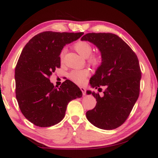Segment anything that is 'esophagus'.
I'll return each instance as SVG.
<instances>
[{
	"label": "esophagus",
	"instance_id": "1",
	"mask_svg": "<svg viewBox=\"0 0 158 158\" xmlns=\"http://www.w3.org/2000/svg\"><path fill=\"white\" fill-rule=\"evenodd\" d=\"M80 89H81V92H82V93H83V95H85L86 94H85V88H84V87H80Z\"/></svg>",
	"mask_w": 158,
	"mask_h": 158
}]
</instances>
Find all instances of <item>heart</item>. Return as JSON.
Segmentation results:
<instances>
[{"mask_svg": "<svg viewBox=\"0 0 158 158\" xmlns=\"http://www.w3.org/2000/svg\"><path fill=\"white\" fill-rule=\"evenodd\" d=\"M74 48L78 52L80 56L83 58H88L91 55L92 52V47L88 42L84 41H80L76 43L74 45ZM65 49L62 50L60 54V58L62 60L63 56L64 55ZM90 62L94 64H96L99 61V58L98 56H92L90 58ZM89 75V71L88 69H82V70H74L70 72L69 74V78L72 80L73 82L78 85L84 84L87 77Z\"/></svg>", "mask_w": 158, "mask_h": 158, "instance_id": "1", "label": "heart"}]
</instances>
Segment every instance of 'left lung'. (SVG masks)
Wrapping results in <instances>:
<instances>
[{
	"mask_svg": "<svg viewBox=\"0 0 158 158\" xmlns=\"http://www.w3.org/2000/svg\"><path fill=\"white\" fill-rule=\"evenodd\" d=\"M81 41L92 43L101 53V64L91 78L92 88L106 86L104 96L92 94L96 106L86 112L87 119L103 130H113L126 120L139 98L141 72L135 53L119 36L112 33H88Z\"/></svg>",
	"mask_w": 158,
	"mask_h": 158,
	"instance_id": "8db88e82",
	"label": "left lung"
}]
</instances>
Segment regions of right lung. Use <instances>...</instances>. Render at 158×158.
Returning a JSON list of instances; mask_svg holds the SVG:
<instances>
[{
    "label": "right lung",
    "mask_w": 158,
    "mask_h": 158,
    "mask_svg": "<svg viewBox=\"0 0 158 158\" xmlns=\"http://www.w3.org/2000/svg\"><path fill=\"white\" fill-rule=\"evenodd\" d=\"M83 35L43 32L23 48L15 67L16 99L23 116L35 126L58 123L64 117L69 102L82 96L81 89L70 80L57 89L49 77L60 67V55L64 47Z\"/></svg>",
    "instance_id": "add662e5"
}]
</instances>
